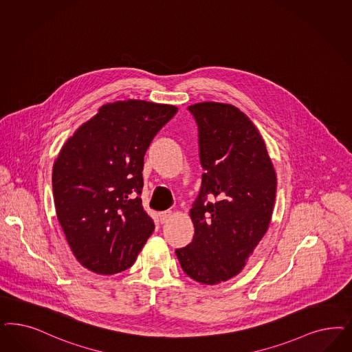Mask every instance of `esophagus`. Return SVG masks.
<instances>
[{
	"instance_id": "obj_1",
	"label": "esophagus",
	"mask_w": 352,
	"mask_h": 352,
	"mask_svg": "<svg viewBox=\"0 0 352 352\" xmlns=\"http://www.w3.org/2000/svg\"><path fill=\"white\" fill-rule=\"evenodd\" d=\"M170 217H172V211H170V210L159 212V219H160V223H162V224L168 223V220H170Z\"/></svg>"
}]
</instances>
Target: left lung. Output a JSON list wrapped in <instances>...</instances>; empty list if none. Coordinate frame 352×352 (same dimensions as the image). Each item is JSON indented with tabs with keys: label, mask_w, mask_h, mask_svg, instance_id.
Segmentation results:
<instances>
[{
	"label": "left lung",
	"mask_w": 352,
	"mask_h": 352,
	"mask_svg": "<svg viewBox=\"0 0 352 352\" xmlns=\"http://www.w3.org/2000/svg\"><path fill=\"white\" fill-rule=\"evenodd\" d=\"M188 109L198 124L206 173L189 212L193 241L175 252L194 281L217 285L245 268L268 230L277 177L264 140L248 115L229 103H195Z\"/></svg>",
	"instance_id": "8db88e82"
}]
</instances>
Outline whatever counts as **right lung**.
<instances>
[{"instance_id": "add662e5", "label": "right lung", "mask_w": 352, "mask_h": 352, "mask_svg": "<svg viewBox=\"0 0 352 352\" xmlns=\"http://www.w3.org/2000/svg\"><path fill=\"white\" fill-rule=\"evenodd\" d=\"M176 113V106L141 100L106 103L60 148L52 176L58 220L91 272L125 271L154 232L140 197L144 157Z\"/></svg>"}]
</instances>
